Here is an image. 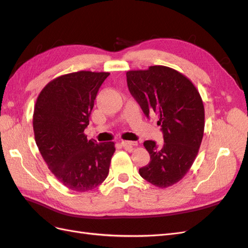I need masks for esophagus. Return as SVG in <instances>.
Masks as SVG:
<instances>
[{"label":"esophagus","instance_id":"esophagus-1","mask_svg":"<svg viewBox=\"0 0 248 248\" xmlns=\"http://www.w3.org/2000/svg\"><path fill=\"white\" fill-rule=\"evenodd\" d=\"M121 146H123L126 149H131L133 147L138 146L137 141H128V140H122L121 141Z\"/></svg>","mask_w":248,"mask_h":248}]
</instances>
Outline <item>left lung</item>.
<instances>
[{
  "instance_id": "8db88e82",
  "label": "left lung",
  "mask_w": 248,
  "mask_h": 248,
  "mask_svg": "<svg viewBox=\"0 0 248 248\" xmlns=\"http://www.w3.org/2000/svg\"><path fill=\"white\" fill-rule=\"evenodd\" d=\"M127 85L142 111L155 114L161 127L163 144L146 140L150 162L140 169L148 182L167 188L190 170L199 153L205 128V108L192 81L167 66H150L146 70H129Z\"/></svg>"
}]
</instances>
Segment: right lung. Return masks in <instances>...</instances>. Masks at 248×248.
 <instances>
[{"instance_id": "right-lung-1", "label": "right lung", "mask_w": 248, "mask_h": 248, "mask_svg": "<svg viewBox=\"0 0 248 248\" xmlns=\"http://www.w3.org/2000/svg\"><path fill=\"white\" fill-rule=\"evenodd\" d=\"M108 76L84 70L64 74L50 80L37 97V147L50 171L71 190H92L108 175L115 142L98 144L84 133L97 92Z\"/></svg>"}]
</instances>
